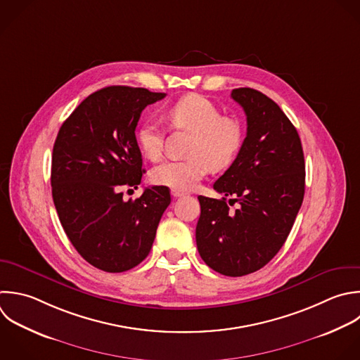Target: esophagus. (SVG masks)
<instances>
[{
	"mask_svg": "<svg viewBox=\"0 0 360 360\" xmlns=\"http://www.w3.org/2000/svg\"><path fill=\"white\" fill-rule=\"evenodd\" d=\"M172 195H173L174 198H179V197H183L184 193L180 191V190H172Z\"/></svg>",
	"mask_w": 360,
	"mask_h": 360,
	"instance_id": "esophagus-1",
	"label": "esophagus"
}]
</instances>
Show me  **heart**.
Returning <instances> with one entry per match:
<instances>
[{"instance_id": "obj_1", "label": "heart", "mask_w": 360, "mask_h": 360, "mask_svg": "<svg viewBox=\"0 0 360 360\" xmlns=\"http://www.w3.org/2000/svg\"><path fill=\"white\" fill-rule=\"evenodd\" d=\"M172 128L193 134L187 159L166 160L150 172V179L159 186L187 191L194 188L210 169L228 167L242 150L245 127L235 115H221L219 108L200 94H188L166 111ZM163 131L152 121L143 122L136 131L141 152L150 160H158L163 152Z\"/></svg>"}]
</instances>
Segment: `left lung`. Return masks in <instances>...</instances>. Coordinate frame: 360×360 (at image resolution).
<instances>
[{"label":"left lung","instance_id":"8db88e82","mask_svg":"<svg viewBox=\"0 0 360 360\" xmlns=\"http://www.w3.org/2000/svg\"><path fill=\"white\" fill-rule=\"evenodd\" d=\"M231 97L246 114V138L229 169L214 183L221 200L198 197L195 240L215 271L239 277L267 264L284 245L300 211L305 165L297 129L263 93L242 87ZM238 202V208L229 210Z\"/></svg>","mask_w":360,"mask_h":360}]
</instances>
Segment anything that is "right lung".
Masks as SVG:
<instances>
[{"instance_id": "right-lung-1", "label": "right lung", "mask_w": 360, "mask_h": 360, "mask_svg": "<svg viewBox=\"0 0 360 360\" xmlns=\"http://www.w3.org/2000/svg\"><path fill=\"white\" fill-rule=\"evenodd\" d=\"M165 93L111 86L90 94L63 122L52 155V195L72 245L94 267L121 273L150 252L169 207L165 186L125 201L122 187L141 184L135 129L142 111Z\"/></svg>"}]
</instances>
